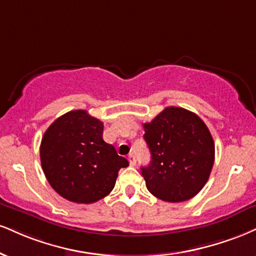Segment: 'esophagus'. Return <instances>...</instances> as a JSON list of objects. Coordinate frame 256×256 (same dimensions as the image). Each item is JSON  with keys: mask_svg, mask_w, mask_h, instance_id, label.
Segmentation results:
<instances>
[{"mask_svg": "<svg viewBox=\"0 0 256 256\" xmlns=\"http://www.w3.org/2000/svg\"><path fill=\"white\" fill-rule=\"evenodd\" d=\"M128 162H130V164H131V166H134V164H136V156H134V152H131L130 155L128 156Z\"/></svg>", "mask_w": 256, "mask_h": 256, "instance_id": "1", "label": "esophagus"}]
</instances>
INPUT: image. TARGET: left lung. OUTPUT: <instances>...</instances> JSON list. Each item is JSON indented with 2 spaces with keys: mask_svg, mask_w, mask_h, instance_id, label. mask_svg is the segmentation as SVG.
Here are the masks:
<instances>
[{
  "mask_svg": "<svg viewBox=\"0 0 256 256\" xmlns=\"http://www.w3.org/2000/svg\"><path fill=\"white\" fill-rule=\"evenodd\" d=\"M152 161L142 167L146 188L168 202H186L208 182L214 143L205 122L181 107H167L143 124Z\"/></svg>",
  "mask_w": 256,
  "mask_h": 256,
  "instance_id": "8db88e82",
  "label": "left lung"
}]
</instances>
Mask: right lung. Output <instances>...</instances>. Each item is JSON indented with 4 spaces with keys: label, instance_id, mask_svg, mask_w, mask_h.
Listing matches in <instances>:
<instances>
[{
    "label": "right lung",
    "instance_id": "right-lung-1",
    "mask_svg": "<svg viewBox=\"0 0 256 256\" xmlns=\"http://www.w3.org/2000/svg\"><path fill=\"white\" fill-rule=\"evenodd\" d=\"M104 124L87 110H75L48 126L40 144V162L58 194L78 204H92L114 188L128 160L102 140Z\"/></svg>",
    "mask_w": 256,
    "mask_h": 256
}]
</instances>
